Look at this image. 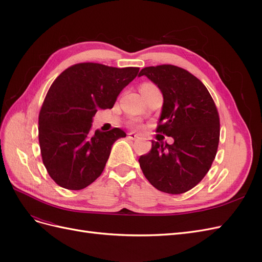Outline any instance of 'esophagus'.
<instances>
[{
	"label": "esophagus",
	"instance_id": "obj_1",
	"mask_svg": "<svg viewBox=\"0 0 262 262\" xmlns=\"http://www.w3.org/2000/svg\"><path fill=\"white\" fill-rule=\"evenodd\" d=\"M128 138L131 139V140H138V139H140V136H139V134L130 132V133H128Z\"/></svg>",
	"mask_w": 262,
	"mask_h": 262
}]
</instances>
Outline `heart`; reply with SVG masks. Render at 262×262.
Segmentation results:
<instances>
[{
    "label": "heart",
    "mask_w": 262,
    "mask_h": 262,
    "mask_svg": "<svg viewBox=\"0 0 262 262\" xmlns=\"http://www.w3.org/2000/svg\"><path fill=\"white\" fill-rule=\"evenodd\" d=\"M150 86H154V85L150 84V83H144V84L141 85V87H150ZM141 87H140V89H141ZM131 125L134 126V128H138V126H140V123H139V121L136 120V121L131 122Z\"/></svg>",
    "instance_id": "heart-1"
}]
</instances>
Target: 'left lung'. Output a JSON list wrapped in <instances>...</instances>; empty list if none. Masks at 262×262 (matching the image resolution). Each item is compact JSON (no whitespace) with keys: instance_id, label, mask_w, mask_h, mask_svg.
<instances>
[{"instance_id":"8db88e82","label":"left lung","mask_w":262,"mask_h":262,"mask_svg":"<svg viewBox=\"0 0 262 262\" xmlns=\"http://www.w3.org/2000/svg\"><path fill=\"white\" fill-rule=\"evenodd\" d=\"M145 75L161 90L164 104L156 132L173 143L152 141L139 158L145 178L160 191L179 194L207 175L220 141V117L207 87L187 70L171 64L147 67Z\"/></svg>"}]
</instances>
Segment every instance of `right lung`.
Instances as JSON below:
<instances>
[{
	"label": "right lung",
	"mask_w": 262,
	"mask_h": 262,
	"mask_svg": "<svg viewBox=\"0 0 262 262\" xmlns=\"http://www.w3.org/2000/svg\"><path fill=\"white\" fill-rule=\"evenodd\" d=\"M139 68L77 63L55 78L39 113L38 138L45 167L69 190L90 186L104 170L119 128L91 133L97 109L113 108L118 95L137 77Z\"/></svg>",
	"instance_id": "add662e5"
}]
</instances>
